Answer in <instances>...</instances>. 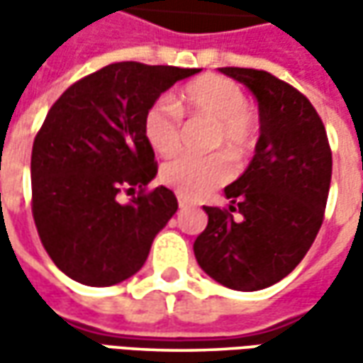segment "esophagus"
<instances>
[{"instance_id": "34e87169", "label": "esophagus", "mask_w": 363, "mask_h": 363, "mask_svg": "<svg viewBox=\"0 0 363 363\" xmlns=\"http://www.w3.org/2000/svg\"><path fill=\"white\" fill-rule=\"evenodd\" d=\"M177 203H179V208H182V210H186V208H191V206H194V203L189 202L188 198H182V196L177 198Z\"/></svg>"}]
</instances>
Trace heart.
Instances as JSON below:
<instances>
[{"instance_id": "1", "label": "heart", "mask_w": 363, "mask_h": 363, "mask_svg": "<svg viewBox=\"0 0 363 363\" xmlns=\"http://www.w3.org/2000/svg\"><path fill=\"white\" fill-rule=\"evenodd\" d=\"M182 113L203 117L214 123L210 147H226L234 157L242 160L257 145V115L246 106V94L230 78L202 74L189 80L177 92ZM143 137L161 157L177 153L182 145V115L169 99H157L143 115ZM234 175L226 153L203 157L184 155L161 167V182L184 198H202L224 186Z\"/></svg>"}]
</instances>
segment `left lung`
Here are the masks:
<instances>
[{
	"label": "left lung",
	"mask_w": 363,
	"mask_h": 363,
	"mask_svg": "<svg viewBox=\"0 0 363 363\" xmlns=\"http://www.w3.org/2000/svg\"><path fill=\"white\" fill-rule=\"evenodd\" d=\"M220 72L257 96L260 137L246 172L224 188L230 206H203L208 226L194 255L220 285L258 291L285 279L311 248L325 214L331 149L323 121L295 86L267 70Z\"/></svg>",
	"instance_id": "1"
}]
</instances>
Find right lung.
<instances>
[{
    "label": "right lung",
    "mask_w": 363,
    "mask_h": 363,
    "mask_svg": "<svg viewBox=\"0 0 363 363\" xmlns=\"http://www.w3.org/2000/svg\"><path fill=\"white\" fill-rule=\"evenodd\" d=\"M200 68L115 62L80 78L52 105L32 147V214L54 264L89 286H111L145 264L177 210L143 137L147 106ZM128 191L132 200L118 202ZM138 196H134V191Z\"/></svg>",
    "instance_id": "obj_1"
}]
</instances>
